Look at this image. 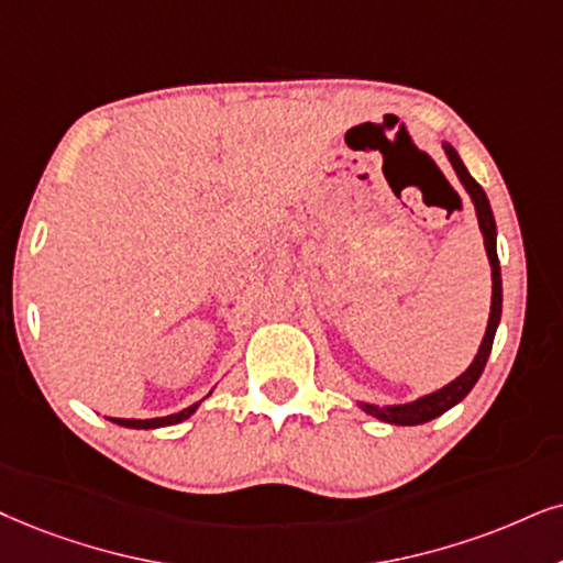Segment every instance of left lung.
<instances>
[{"label": "left lung", "instance_id": "1", "mask_svg": "<svg viewBox=\"0 0 563 563\" xmlns=\"http://www.w3.org/2000/svg\"><path fill=\"white\" fill-rule=\"evenodd\" d=\"M441 147H444L446 161L452 163L454 174L462 187H465L467 197H471L473 208H475V218H478L481 233H483V246H486L488 254V265H490V311H488V324H486V334H483L478 353H475L473 364L465 368L460 376H454L450 384L439 387L437 393L416 397L410 402H397V405H374V402H364L355 400L361 410L368 412V416L379 418L384 423L393 426H421L429 423L433 418H439L441 412H446L454 405L462 402L467 397V393L475 387V382L481 379L483 368H486V361L490 355V345H494L496 338V327L501 322V265H499V254H496V220H494V210H490V202L486 197V191L478 181L473 179L471 170L465 168L460 153L454 151V145H450L446 140H441Z\"/></svg>", "mask_w": 563, "mask_h": 563}]
</instances>
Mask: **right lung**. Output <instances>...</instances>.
<instances>
[{
	"instance_id": "obj_1",
	"label": "right lung",
	"mask_w": 563,
	"mask_h": 563,
	"mask_svg": "<svg viewBox=\"0 0 563 563\" xmlns=\"http://www.w3.org/2000/svg\"><path fill=\"white\" fill-rule=\"evenodd\" d=\"M210 395H212V389H210ZM210 395H208V397H210ZM199 405H202V400L195 402V405H189V408H184V410H179V412H170V416H163V418H145V421H142V418H109V421L117 423V426H124V429H145V431H147V429H163V426H176V423L187 421L189 416H195Z\"/></svg>"
}]
</instances>
